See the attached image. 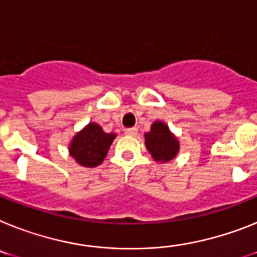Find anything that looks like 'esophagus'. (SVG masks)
Here are the masks:
<instances>
[{
	"label": "esophagus",
	"mask_w": 257,
	"mask_h": 257,
	"mask_svg": "<svg viewBox=\"0 0 257 257\" xmlns=\"http://www.w3.org/2000/svg\"><path fill=\"white\" fill-rule=\"evenodd\" d=\"M125 135H126V136H132V137H135V136H137V129H136V128L125 129Z\"/></svg>",
	"instance_id": "1"
}]
</instances>
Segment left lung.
I'll use <instances>...</instances> for the list:
<instances>
[{"label": "left lung", "mask_w": 257, "mask_h": 257, "mask_svg": "<svg viewBox=\"0 0 257 257\" xmlns=\"http://www.w3.org/2000/svg\"><path fill=\"white\" fill-rule=\"evenodd\" d=\"M145 145L154 161L163 163L175 158L180 148L179 140L163 121L153 122L150 132L145 133Z\"/></svg>", "instance_id": "8db88e82"}]
</instances>
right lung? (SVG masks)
I'll return each instance as SVG.
<instances>
[{"label":"right lung","mask_w":257,"mask_h":257,"mask_svg":"<svg viewBox=\"0 0 257 257\" xmlns=\"http://www.w3.org/2000/svg\"><path fill=\"white\" fill-rule=\"evenodd\" d=\"M115 137V133H105L100 125L90 122L74 136L69 154L83 167H96L105 158Z\"/></svg>","instance_id":"obj_1"}]
</instances>
